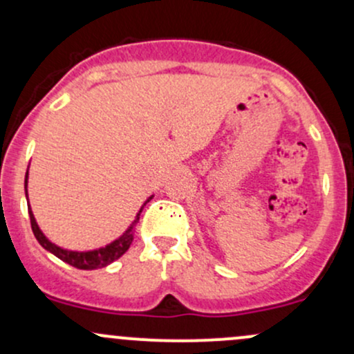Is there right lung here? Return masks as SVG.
<instances>
[{
  "label": "right lung",
  "instance_id": "right-lung-1",
  "mask_svg": "<svg viewBox=\"0 0 354 354\" xmlns=\"http://www.w3.org/2000/svg\"><path fill=\"white\" fill-rule=\"evenodd\" d=\"M26 188H28V169H26V174H25V195H26V201H28V189ZM151 198H153V195H151L145 201V203H142V207L139 208L134 221L129 225V228H127V230L119 236V239H115L114 242L107 243L106 247H99V248H94V250H85V252L68 250V248H62V247L55 245L53 242H50V240L45 236L44 232L40 230V227H38L32 208H30V203H28V215H30V221H32L33 235L37 236L38 243H40L45 250H48L50 254H53L55 257L64 260V262L68 263V266L77 267V269L94 270V269H100V267L109 266V263H112L114 260L122 257V255L129 250L131 243H133V239H134L136 223L139 221V216H141L142 208L146 207V203H149Z\"/></svg>",
  "mask_w": 354,
  "mask_h": 354
}]
</instances>
